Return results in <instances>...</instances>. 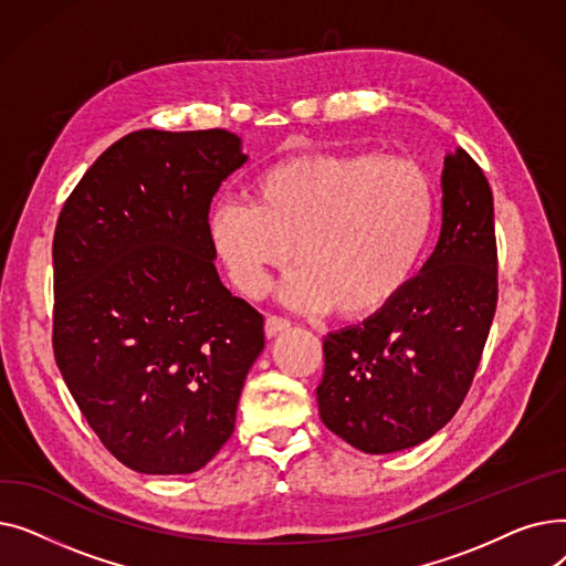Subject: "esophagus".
I'll use <instances>...</instances> for the list:
<instances>
[{
	"label": "esophagus",
	"instance_id": "1",
	"mask_svg": "<svg viewBox=\"0 0 566 566\" xmlns=\"http://www.w3.org/2000/svg\"><path fill=\"white\" fill-rule=\"evenodd\" d=\"M263 331H265V337H268V339H273V337H277V335L291 331V321H286V318H282V316H268Z\"/></svg>",
	"mask_w": 566,
	"mask_h": 566
}]
</instances>
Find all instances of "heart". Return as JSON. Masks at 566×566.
<instances>
[{
	"instance_id": "b5f03b06",
	"label": "heart",
	"mask_w": 566,
	"mask_h": 566,
	"mask_svg": "<svg viewBox=\"0 0 566 566\" xmlns=\"http://www.w3.org/2000/svg\"><path fill=\"white\" fill-rule=\"evenodd\" d=\"M252 203L227 199L211 213V245L229 277L261 298L273 273L301 265L282 298L344 318L388 307L408 286L436 222L431 176L376 151L298 154L261 169Z\"/></svg>"
}]
</instances>
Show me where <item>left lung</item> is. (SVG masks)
Returning a JSON list of instances; mask_svg holds the SVG:
<instances>
[{
  "label": "left lung",
  "instance_id": "8db88e82",
  "mask_svg": "<svg viewBox=\"0 0 566 566\" xmlns=\"http://www.w3.org/2000/svg\"><path fill=\"white\" fill-rule=\"evenodd\" d=\"M497 305L493 195L463 148L444 156L433 254L397 298L323 339V424L367 454L415 448L463 403Z\"/></svg>",
  "mask_w": 566,
  "mask_h": 566
}]
</instances>
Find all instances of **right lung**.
<instances>
[{
	"instance_id": "obj_1",
	"label": "right lung",
	"mask_w": 566,
	"mask_h": 566,
	"mask_svg": "<svg viewBox=\"0 0 566 566\" xmlns=\"http://www.w3.org/2000/svg\"><path fill=\"white\" fill-rule=\"evenodd\" d=\"M229 130H137L56 220L52 348L101 442L144 474H188L233 433L263 316L220 282L208 208L243 167Z\"/></svg>"
}]
</instances>
